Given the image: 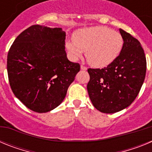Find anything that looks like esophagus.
<instances>
[{
    "label": "esophagus",
    "mask_w": 152,
    "mask_h": 152,
    "mask_svg": "<svg viewBox=\"0 0 152 152\" xmlns=\"http://www.w3.org/2000/svg\"><path fill=\"white\" fill-rule=\"evenodd\" d=\"M80 69L83 70V71H87V70H88V68L82 64V65H80Z\"/></svg>",
    "instance_id": "obj_1"
}]
</instances>
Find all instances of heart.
Wrapping results in <instances>:
<instances>
[{
  "label": "heart",
  "instance_id": "heart-1",
  "mask_svg": "<svg viewBox=\"0 0 152 152\" xmlns=\"http://www.w3.org/2000/svg\"><path fill=\"white\" fill-rule=\"evenodd\" d=\"M73 40L66 42L67 50L72 58L77 59L85 51L87 61L96 68L110 64L120 54L123 46L121 35L101 26L78 29L74 34Z\"/></svg>",
  "mask_w": 152,
  "mask_h": 152
}]
</instances>
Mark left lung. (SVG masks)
Listing matches in <instances>:
<instances>
[{"instance_id": "left-lung-1", "label": "left lung", "mask_w": 152, "mask_h": 152, "mask_svg": "<svg viewBox=\"0 0 152 152\" xmlns=\"http://www.w3.org/2000/svg\"><path fill=\"white\" fill-rule=\"evenodd\" d=\"M123 46L115 61L102 69L88 70V94L93 105L104 113L121 111L139 94L146 73V58L139 40L119 29Z\"/></svg>"}]
</instances>
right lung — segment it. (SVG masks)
<instances>
[{
  "label": "right lung",
  "mask_w": 152,
  "mask_h": 152,
  "mask_svg": "<svg viewBox=\"0 0 152 152\" xmlns=\"http://www.w3.org/2000/svg\"><path fill=\"white\" fill-rule=\"evenodd\" d=\"M61 28L33 25L17 36L7 55L8 78L15 96L31 110L59 106L80 64L68 59Z\"/></svg>",
  "instance_id": "obj_1"
}]
</instances>
